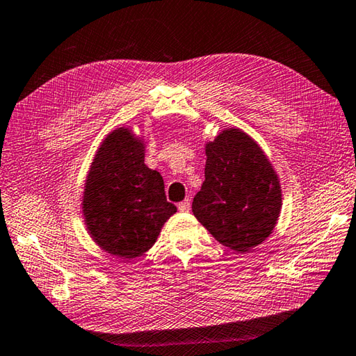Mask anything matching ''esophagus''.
<instances>
[{"mask_svg":"<svg viewBox=\"0 0 356 356\" xmlns=\"http://www.w3.org/2000/svg\"><path fill=\"white\" fill-rule=\"evenodd\" d=\"M190 207H191V199H185L177 205L179 211H188V210H190Z\"/></svg>","mask_w":356,"mask_h":356,"instance_id":"1","label":"esophagus"}]
</instances>
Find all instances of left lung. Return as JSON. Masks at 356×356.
Wrapping results in <instances>:
<instances>
[{
	"label": "left lung",
	"instance_id": "obj_1",
	"mask_svg": "<svg viewBox=\"0 0 356 356\" xmlns=\"http://www.w3.org/2000/svg\"><path fill=\"white\" fill-rule=\"evenodd\" d=\"M205 154L193 213L222 245L247 253L268 238L280 218V179L261 146L239 128L222 131Z\"/></svg>",
	"mask_w": 356,
	"mask_h": 356
}]
</instances>
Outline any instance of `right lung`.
Segmentation results:
<instances>
[{
  "mask_svg": "<svg viewBox=\"0 0 356 356\" xmlns=\"http://www.w3.org/2000/svg\"><path fill=\"white\" fill-rule=\"evenodd\" d=\"M81 210L97 245L122 259H134L154 245L177 208L166 200L162 176L145 165L142 138L122 127L109 132L95 152Z\"/></svg>",
  "mask_w": 356,
  "mask_h": 356,
  "instance_id": "add662e5",
  "label": "right lung"
}]
</instances>
